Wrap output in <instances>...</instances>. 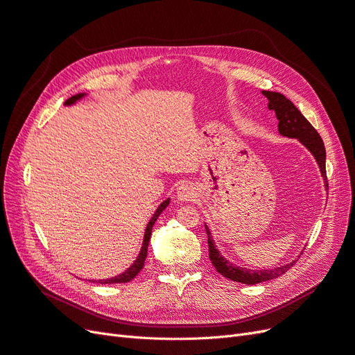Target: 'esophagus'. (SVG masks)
I'll return each instance as SVG.
<instances>
[{
	"label": "esophagus",
	"mask_w": 355,
	"mask_h": 355,
	"mask_svg": "<svg viewBox=\"0 0 355 355\" xmlns=\"http://www.w3.org/2000/svg\"><path fill=\"white\" fill-rule=\"evenodd\" d=\"M176 195H178V200L179 201H183V202H188V201H193L196 195H198V191L193 185H191V183H182V185L178 188L176 191Z\"/></svg>",
	"instance_id": "34e87169"
}]
</instances>
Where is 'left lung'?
<instances>
[{"label": "left lung", "instance_id": "left-lung-1", "mask_svg": "<svg viewBox=\"0 0 355 355\" xmlns=\"http://www.w3.org/2000/svg\"><path fill=\"white\" fill-rule=\"evenodd\" d=\"M262 94L268 98V107L269 110L275 112V116L278 119V132L282 137L287 138H295L299 139L300 143L311 153L313 155L320 175L324 180V187L328 188V180H326V150L323 146V141L318 131L311 126V123L302 115V112L297 109L291 101L277 92H266L262 90ZM205 230L208 234V249H209V261L214 265L217 269V272H220L223 277L229 278L236 282H242V284L248 286H254L259 284V282L269 281L281 277L282 274H286L288 269L295 263V261H291L290 263L281 265L277 268L271 269H248L243 266L234 265L227 258H224L217 249L214 240H212V234L208 229V225L205 224Z\"/></svg>", "mask_w": 355, "mask_h": 355}]
</instances>
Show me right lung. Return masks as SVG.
<instances>
[{
    "label": "right lung",
    "instance_id": "1",
    "mask_svg": "<svg viewBox=\"0 0 355 355\" xmlns=\"http://www.w3.org/2000/svg\"><path fill=\"white\" fill-rule=\"evenodd\" d=\"M84 96H87V93H78V94H76V96H73V97H69L64 105H65V106H73V105H76L78 101H81V98H83ZM168 202H170V198H167V200H164V201L157 207V209L154 211L153 217L150 218V221H148V224H147V227H146V233H144V239H143V246H141V250H139V253H138L137 259L134 261V263H132L128 269H125V272H122V274H119V275H116V277H112V278H107V279H97V281L94 279L93 282H101V284H121V282H130L132 278L137 277V274L141 271V269H143L144 261H146V258H147L148 242H150V236H151L153 225H154L155 221H157L159 216L162 214L163 209L168 205Z\"/></svg>",
    "mask_w": 355,
    "mask_h": 355
}]
</instances>
